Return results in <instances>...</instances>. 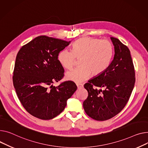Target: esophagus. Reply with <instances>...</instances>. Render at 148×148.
Masks as SVG:
<instances>
[{
  "label": "esophagus",
  "mask_w": 148,
  "mask_h": 148,
  "mask_svg": "<svg viewBox=\"0 0 148 148\" xmlns=\"http://www.w3.org/2000/svg\"><path fill=\"white\" fill-rule=\"evenodd\" d=\"M77 86L78 88H81L83 87V84L82 83H77Z\"/></svg>",
  "instance_id": "34e87169"
}]
</instances>
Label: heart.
Wrapping results in <instances>:
<instances>
[{
	"mask_svg": "<svg viewBox=\"0 0 148 148\" xmlns=\"http://www.w3.org/2000/svg\"><path fill=\"white\" fill-rule=\"evenodd\" d=\"M113 55V47L108 40L84 37L77 40L73 46V52L63 49L58 55V61L65 68L70 70L80 59L81 67L66 74L67 80L80 83L92 74L99 75L109 66Z\"/></svg>",
	"mask_w": 148,
	"mask_h": 148,
	"instance_id": "1",
	"label": "heart"
}]
</instances>
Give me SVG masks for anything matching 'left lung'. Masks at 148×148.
Listing matches in <instances>:
<instances>
[{
	"mask_svg": "<svg viewBox=\"0 0 148 148\" xmlns=\"http://www.w3.org/2000/svg\"><path fill=\"white\" fill-rule=\"evenodd\" d=\"M110 38L114 46L113 60L103 73L84 85L88 92L83 102L84 110L88 116L97 121L111 119L123 110L136 80L129 49L118 38Z\"/></svg>",
	"mask_w": 148,
	"mask_h": 148,
	"instance_id": "left-lung-1",
	"label": "left lung"
}]
</instances>
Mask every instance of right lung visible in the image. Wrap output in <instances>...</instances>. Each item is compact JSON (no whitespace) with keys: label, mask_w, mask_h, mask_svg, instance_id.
Returning <instances> with one entry per match:
<instances>
[{"label":"right lung","mask_w":148,"mask_h":148,"mask_svg":"<svg viewBox=\"0 0 148 148\" xmlns=\"http://www.w3.org/2000/svg\"><path fill=\"white\" fill-rule=\"evenodd\" d=\"M71 42L40 36L23 46L15 63L12 80L19 101L37 119L47 120L61 113L77 87L72 81L54 82L64 76L59 53Z\"/></svg>","instance_id":"right-lung-1"}]
</instances>
